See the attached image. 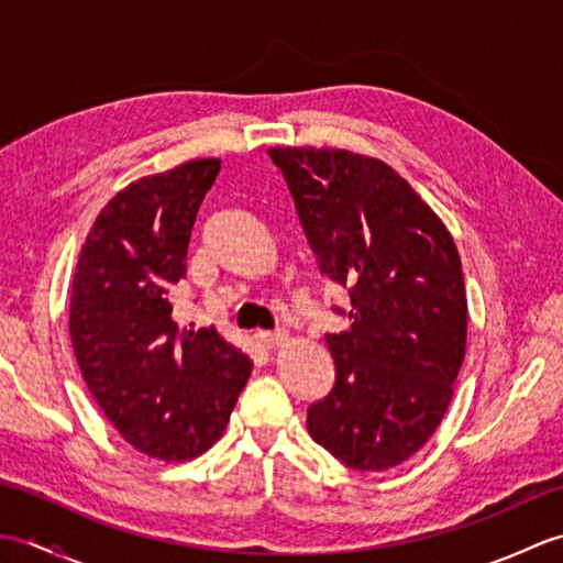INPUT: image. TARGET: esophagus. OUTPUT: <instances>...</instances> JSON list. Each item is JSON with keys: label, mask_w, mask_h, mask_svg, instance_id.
I'll use <instances>...</instances> for the list:
<instances>
[{"label": "esophagus", "mask_w": 563, "mask_h": 563, "mask_svg": "<svg viewBox=\"0 0 563 563\" xmlns=\"http://www.w3.org/2000/svg\"><path fill=\"white\" fill-rule=\"evenodd\" d=\"M258 339H261L263 345H266V349L275 351V349H280V345H285V343L290 341V333L285 331V329H278V331H263V333H258Z\"/></svg>", "instance_id": "esophagus-1"}]
</instances>
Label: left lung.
Instances as JSON below:
<instances>
[{
  "label": "left lung",
  "mask_w": 563,
  "mask_h": 563,
  "mask_svg": "<svg viewBox=\"0 0 563 563\" xmlns=\"http://www.w3.org/2000/svg\"><path fill=\"white\" fill-rule=\"evenodd\" d=\"M319 266L349 285L353 324L329 333L336 387L307 411L321 448L357 472L406 462L435 433L466 349L460 251L387 162L336 147H271Z\"/></svg>",
  "instance_id": "obj_1"
}]
</instances>
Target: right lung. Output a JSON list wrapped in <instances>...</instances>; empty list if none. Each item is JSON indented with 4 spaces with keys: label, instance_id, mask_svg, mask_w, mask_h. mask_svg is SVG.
<instances>
[{
    "label": "right lung",
    "instance_id": "1",
    "mask_svg": "<svg viewBox=\"0 0 563 563\" xmlns=\"http://www.w3.org/2000/svg\"><path fill=\"white\" fill-rule=\"evenodd\" d=\"M220 159L142 176L106 202L84 239L69 297L81 377L130 445L162 462L210 450L254 363L214 327L181 329L174 285Z\"/></svg>",
    "mask_w": 563,
    "mask_h": 563
}]
</instances>
